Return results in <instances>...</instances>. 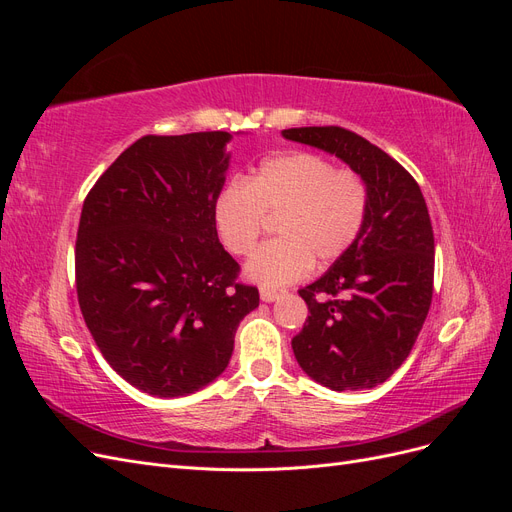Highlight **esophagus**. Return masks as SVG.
<instances>
[{"instance_id": "obj_1", "label": "esophagus", "mask_w": 512, "mask_h": 512, "mask_svg": "<svg viewBox=\"0 0 512 512\" xmlns=\"http://www.w3.org/2000/svg\"><path fill=\"white\" fill-rule=\"evenodd\" d=\"M260 299L265 303H273V301L280 299V292L271 290V288H260Z\"/></svg>"}]
</instances>
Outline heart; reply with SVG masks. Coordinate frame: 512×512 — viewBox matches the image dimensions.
Segmentation results:
<instances>
[{
  "instance_id": "heart-1",
  "label": "heart",
  "mask_w": 512,
  "mask_h": 512,
  "mask_svg": "<svg viewBox=\"0 0 512 512\" xmlns=\"http://www.w3.org/2000/svg\"><path fill=\"white\" fill-rule=\"evenodd\" d=\"M265 215H280L273 239L245 262V277L265 288L299 282L318 265L344 256L367 218V185L352 170L309 151L262 162L245 181H232L213 203V222L232 254L252 252Z\"/></svg>"
}]
</instances>
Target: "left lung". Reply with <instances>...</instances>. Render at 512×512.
<instances>
[{
    "instance_id": "1",
    "label": "left lung",
    "mask_w": 512,
    "mask_h": 512,
    "mask_svg": "<svg viewBox=\"0 0 512 512\" xmlns=\"http://www.w3.org/2000/svg\"><path fill=\"white\" fill-rule=\"evenodd\" d=\"M303 143L346 162L367 185L359 239L320 280L299 290L309 316L292 337L305 374L331 391L374 389L408 359L433 292V230L408 170L350 130L290 128Z\"/></svg>"
}]
</instances>
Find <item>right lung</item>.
<instances>
[{
  "instance_id": "1",
  "label": "right lung",
  "mask_w": 512,
  "mask_h": 512,
  "mask_svg": "<svg viewBox=\"0 0 512 512\" xmlns=\"http://www.w3.org/2000/svg\"><path fill=\"white\" fill-rule=\"evenodd\" d=\"M230 132L143 136L87 194L76 235V292L117 374L153 397H183L228 367L258 290L218 239L213 203Z\"/></svg>"
}]
</instances>
